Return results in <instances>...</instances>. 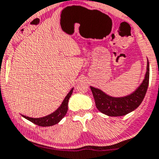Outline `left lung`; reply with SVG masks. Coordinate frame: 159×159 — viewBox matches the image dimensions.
Listing matches in <instances>:
<instances>
[{"label": "left lung", "mask_w": 159, "mask_h": 159, "mask_svg": "<svg viewBox=\"0 0 159 159\" xmlns=\"http://www.w3.org/2000/svg\"><path fill=\"white\" fill-rule=\"evenodd\" d=\"M149 83V62L147 60V68L144 78L134 92L125 97H112L98 88L90 86L95 100L96 107L103 114L111 117H120L132 112L139 107L147 92Z\"/></svg>", "instance_id": "1"}]
</instances>
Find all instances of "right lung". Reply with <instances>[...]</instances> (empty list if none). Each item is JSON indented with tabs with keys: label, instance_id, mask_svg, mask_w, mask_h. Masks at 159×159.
<instances>
[{
	"label": "right lung",
	"instance_id": "1",
	"mask_svg": "<svg viewBox=\"0 0 159 159\" xmlns=\"http://www.w3.org/2000/svg\"><path fill=\"white\" fill-rule=\"evenodd\" d=\"M73 88H72L71 90L68 93L66 97L64 98L63 101L62 102L60 106L58 107V109L56 111H54L52 114H48V115L42 117H38V118H33V117H27V116L22 115L23 117L28 120L29 121L32 122L34 125H37L41 127H49L52 126V125H56L59 123L66 114L67 111H68V102L70 100V97H71L72 93H73Z\"/></svg>",
	"mask_w": 159,
	"mask_h": 159
}]
</instances>
